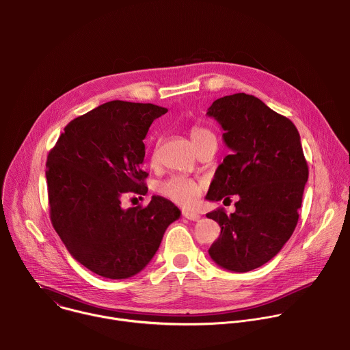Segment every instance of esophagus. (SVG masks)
<instances>
[{
	"label": "esophagus",
	"mask_w": 350,
	"mask_h": 350,
	"mask_svg": "<svg viewBox=\"0 0 350 350\" xmlns=\"http://www.w3.org/2000/svg\"><path fill=\"white\" fill-rule=\"evenodd\" d=\"M183 216L191 221H198L199 219H201V216H199L198 213H192V212H184Z\"/></svg>",
	"instance_id": "esophagus-1"
}]
</instances>
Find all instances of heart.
Masks as SVG:
<instances>
[{
  "label": "heart",
  "mask_w": 350,
  "mask_h": 350,
  "mask_svg": "<svg viewBox=\"0 0 350 350\" xmlns=\"http://www.w3.org/2000/svg\"><path fill=\"white\" fill-rule=\"evenodd\" d=\"M209 138H216L215 134L204 127H193L191 130V139L193 146L198 151L204 145V142ZM204 189V184L192 178L176 176L161 184L159 191L163 196L169 198L174 204L183 208H192L196 202L201 192Z\"/></svg>",
  "instance_id": "1"
}]
</instances>
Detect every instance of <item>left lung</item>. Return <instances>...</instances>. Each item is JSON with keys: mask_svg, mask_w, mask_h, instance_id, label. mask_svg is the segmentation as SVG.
<instances>
[{"mask_svg": "<svg viewBox=\"0 0 350 350\" xmlns=\"http://www.w3.org/2000/svg\"><path fill=\"white\" fill-rule=\"evenodd\" d=\"M206 115L221 126L231 149L206 199L238 195L234 213L206 215L221 228L209 255L226 270L251 271L281 251L297 224L309 177L301 135L289 119L245 92L216 99Z\"/></svg>", "mask_w": 350, "mask_h": 350, "instance_id": "obj_1", "label": "left lung"}]
</instances>
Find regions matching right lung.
I'll return each instance as SVG.
<instances>
[{
    "label": "right lung",
    "mask_w": 350,
    "mask_h": 350,
    "mask_svg": "<svg viewBox=\"0 0 350 350\" xmlns=\"http://www.w3.org/2000/svg\"><path fill=\"white\" fill-rule=\"evenodd\" d=\"M166 112L154 104H103L73 119L48 154L53 226L69 254L98 275L124 280L139 273L181 215L159 195L145 208H122L129 192H148L144 138Z\"/></svg>",
    "instance_id": "right-lung-1"
}]
</instances>
